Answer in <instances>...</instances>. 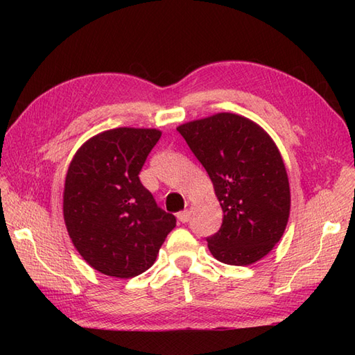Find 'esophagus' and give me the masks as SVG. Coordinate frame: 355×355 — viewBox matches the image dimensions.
Wrapping results in <instances>:
<instances>
[{
    "mask_svg": "<svg viewBox=\"0 0 355 355\" xmlns=\"http://www.w3.org/2000/svg\"><path fill=\"white\" fill-rule=\"evenodd\" d=\"M177 218H178L180 223H187V221H189V218H191V212H189V210H183V212L177 214Z\"/></svg>",
    "mask_w": 355,
    "mask_h": 355,
    "instance_id": "obj_1",
    "label": "esophagus"
}]
</instances>
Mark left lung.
<instances>
[{
	"instance_id": "1",
	"label": "left lung",
	"mask_w": 355,
	"mask_h": 355,
	"mask_svg": "<svg viewBox=\"0 0 355 355\" xmlns=\"http://www.w3.org/2000/svg\"><path fill=\"white\" fill-rule=\"evenodd\" d=\"M205 166L223 209L221 229L207 238L210 253L229 266H250L282 238L290 216V183L273 139L253 120L218 112L180 125Z\"/></svg>"
}]
</instances>
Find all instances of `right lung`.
<instances>
[{
  "mask_svg": "<svg viewBox=\"0 0 355 355\" xmlns=\"http://www.w3.org/2000/svg\"><path fill=\"white\" fill-rule=\"evenodd\" d=\"M160 135L153 128L103 131L76 150L67 171V232L82 258L107 276L130 279L153 267L177 224L139 178Z\"/></svg>",
  "mask_w": 355,
  "mask_h": 355,
  "instance_id": "1",
  "label": "right lung"
}]
</instances>
